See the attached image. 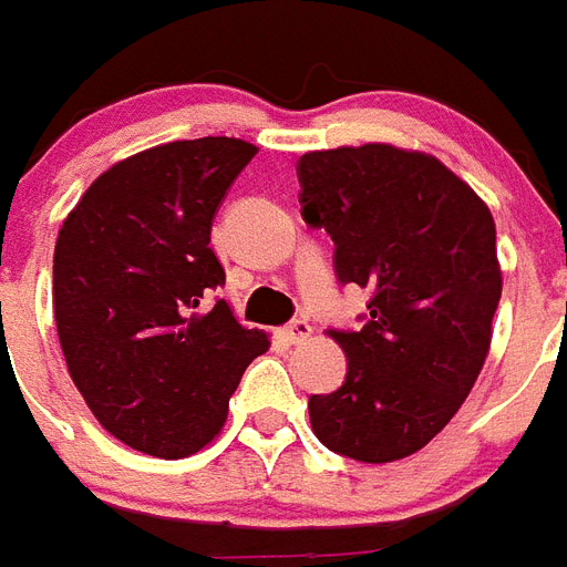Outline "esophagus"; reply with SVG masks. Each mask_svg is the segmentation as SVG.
<instances>
[{
    "label": "esophagus",
    "mask_w": 567,
    "mask_h": 567,
    "mask_svg": "<svg viewBox=\"0 0 567 567\" xmlns=\"http://www.w3.org/2000/svg\"><path fill=\"white\" fill-rule=\"evenodd\" d=\"M285 338L291 340V343H302V340L311 338V326H308V320L297 317V320H291V323L285 326Z\"/></svg>",
    "instance_id": "obj_1"
}]
</instances>
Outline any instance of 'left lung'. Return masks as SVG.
<instances>
[{
    "instance_id": "8db88e82",
    "label": "left lung",
    "mask_w": 567,
    "mask_h": 567,
    "mask_svg": "<svg viewBox=\"0 0 567 567\" xmlns=\"http://www.w3.org/2000/svg\"><path fill=\"white\" fill-rule=\"evenodd\" d=\"M299 206L334 241L340 285L370 291L361 329H331L347 379L311 395L317 440L361 463L411 457L475 388L501 299L489 206L436 156L393 145L302 154Z\"/></svg>"
}]
</instances>
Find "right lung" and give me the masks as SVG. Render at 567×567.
I'll use <instances>...</instances> for the list:
<instances>
[{"label": "right lung", "mask_w": 567, "mask_h": 567, "mask_svg": "<svg viewBox=\"0 0 567 567\" xmlns=\"http://www.w3.org/2000/svg\"><path fill=\"white\" fill-rule=\"evenodd\" d=\"M256 145L204 136L156 145L101 174L54 244V323L92 416L124 445L177 460L227 422L265 331L224 299L212 218Z\"/></svg>", "instance_id": "obj_1"}]
</instances>
